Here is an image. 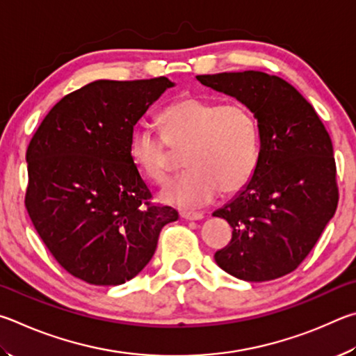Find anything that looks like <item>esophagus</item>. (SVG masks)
Masks as SVG:
<instances>
[{
    "label": "esophagus",
    "mask_w": 356,
    "mask_h": 356,
    "mask_svg": "<svg viewBox=\"0 0 356 356\" xmlns=\"http://www.w3.org/2000/svg\"><path fill=\"white\" fill-rule=\"evenodd\" d=\"M179 216H181L184 220H202L203 219L202 213H191V211H183V213H179Z\"/></svg>",
    "instance_id": "1"
}]
</instances>
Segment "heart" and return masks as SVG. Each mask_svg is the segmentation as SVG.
<instances>
[{
    "mask_svg": "<svg viewBox=\"0 0 356 356\" xmlns=\"http://www.w3.org/2000/svg\"><path fill=\"white\" fill-rule=\"evenodd\" d=\"M164 135L142 124L131 140L134 164L156 183L165 181L175 152L184 153L183 175L172 179L161 198L179 208H200L223 194L245 188L259 161V127L242 103L184 97L162 111Z\"/></svg>",
    "mask_w": 356,
    "mask_h": 356,
    "instance_id": "obj_1",
    "label": "heart"
}]
</instances>
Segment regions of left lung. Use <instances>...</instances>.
I'll return each mask as SVG.
<instances>
[{
    "mask_svg": "<svg viewBox=\"0 0 356 356\" xmlns=\"http://www.w3.org/2000/svg\"><path fill=\"white\" fill-rule=\"evenodd\" d=\"M197 79L248 106L259 127L252 179L213 213L233 228L216 263L244 282L288 275L313 250L338 207L332 139L313 106L282 78L247 70Z\"/></svg>",
    "mask_w": 356,
    "mask_h": 356,
    "instance_id": "obj_1",
    "label": "left lung"
}]
</instances>
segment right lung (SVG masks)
Wrapping results in <instances>:
<instances>
[{
  "label": "right lung",
  "mask_w": 356,
  "mask_h": 356,
  "mask_svg": "<svg viewBox=\"0 0 356 356\" xmlns=\"http://www.w3.org/2000/svg\"><path fill=\"white\" fill-rule=\"evenodd\" d=\"M173 86L165 76L93 81L54 104L29 142L28 214L54 259L86 283L134 278L162 227L178 220L152 204L131 158L134 124Z\"/></svg>",
  "instance_id": "add662e5"
}]
</instances>
